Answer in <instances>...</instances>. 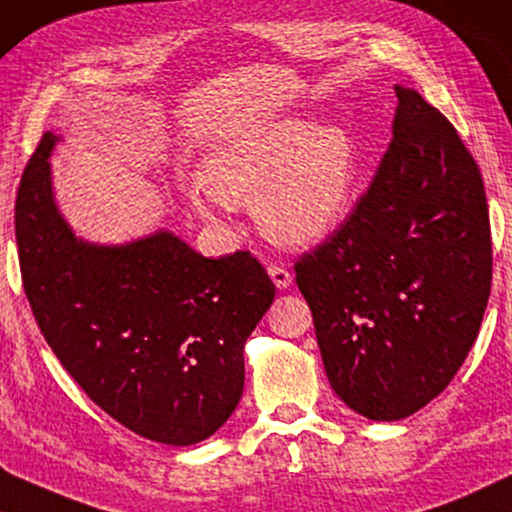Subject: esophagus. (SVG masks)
<instances>
[{"label":"esophagus","instance_id":"esophagus-1","mask_svg":"<svg viewBox=\"0 0 512 512\" xmlns=\"http://www.w3.org/2000/svg\"><path fill=\"white\" fill-rule=\"evenodd\" d=\"M269 276H271L273 283H276L278 290H285V287H290V283H292V273L280 264L269 266Z\"/></svg>","mask_w":512,"mask_h":512}]
</instances>
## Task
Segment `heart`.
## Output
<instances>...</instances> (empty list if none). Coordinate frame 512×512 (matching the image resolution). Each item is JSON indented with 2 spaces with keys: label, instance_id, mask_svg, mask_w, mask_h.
Segmentation results:
<instances>
[{
  "label": "heart",
  "instance_id": "1",
  "mask_svg": "<svg viewBox=\"0 0 512 512\" xmlns=\"http://www.w3.org/2000/svg\"><path fill=\"white\" fill-rule=\"evenodd\" d=\"M359 155L338 125L299 118L264 120L220 141L201 164L187 199L213 220L225 204H253L257 225L283 246H308L348 213Z\"/></svg>",
  "mask_w": 512,
  "mask_h": 512
}]
</instances>
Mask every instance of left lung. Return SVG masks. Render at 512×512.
Masks as SVG:
<instances>
[{
  "label": "left lung",
  "instance_id": "left-lung-1",
  "mask_svg": "<svg viewBox=\"0 0 512 512\" xmlns=\"http://www.w3.org/2000/svg\"><path fill=\"white\" fill-rule=\"evenodd\" d=\"M394 90L392 141L369 190L294 264L331 387L378 422L413 415L450 385L492 290L478 164L441 111Z\"/></svg>",
  "mask_w": 512,
  "mask_h": 512
}]
</instances>
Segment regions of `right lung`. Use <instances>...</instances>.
<instances>
[{
    "instance_id": "obj_1",
    "label": "right lung",
    "mask_w": 512,
    "mask_h": 512,
    "mask_svg": "<svg viewBox=\"0 0 512 512\" xmlns=\"http://www.w3.org/2000/svg\"><path fill=\"white\" fill-rule=\"evenodd\" d=\"M41 136L16 194L23 287L50 348L113 420L150 441L215 434L243 394V345L276 285L248 250L208 259L160 232L127 246L76 239L50 190Z\"/></svg>"
}]
</instances>
